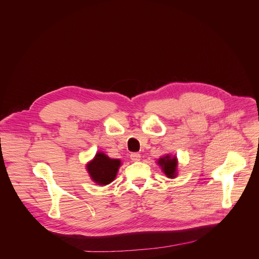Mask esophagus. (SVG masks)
Instances as JSON below:
<instances>
[{
    "label": "esophagus",
    "mask_w": 259,
    "mask_h": 259,
    "mask_svg": "<svg viewBox=\"0 0 259 259\" xmlns=\"http://www.w3.org/2000/svg\"><path fill=\"white\" fill-rule=\"evenodd\" d=\"M140 158H141V156H140V154H138V153H132V154L130 155V159H131L133 162L139 161Z\"/></svg>",
    "instance_id": "34e87169"
}]
</instances>
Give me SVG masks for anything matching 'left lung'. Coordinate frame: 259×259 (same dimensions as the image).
<instances>
[{"label": "left lung", "instance_id": "8db88e82", "mask_svg": "<svg viewBox=\"0 0 259 259\" xmlns=\"http://www.w3.org/2000/svg\"><path fill=\"white\" fill-rule=\"evenodd\" d=\"M160 164V166H162V169L164 171V173L170 177L173 178L176 176V166H177V161L176 158L173 157V159H170L169 156H166L162 159L159 160L158 162Z\"/></svg>", "mask_w": 259, "mask_h": 259}]
</instances>
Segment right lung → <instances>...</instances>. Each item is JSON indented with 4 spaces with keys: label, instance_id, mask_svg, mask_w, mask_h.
Returning a JSON list of instances; mask_svg holds the SVG:
<instances>
[{
    "label": "right lung",
    "instance_id": "add662e5",
    "mask_svg": "<svg viewBox=\"0 0 259 259\" xmlns=\"http://www.w3.org/2000/svg\"><path fill=\"white\" fill-rule=\"evenodd\" d=\"M120 165V160L110 159L104 154L98 153L94 160L89 163L88 171L96 183L100 186H106L115 179Z\"/></svg>",
    "mask_w": 259,
    "mask_h": 259
}]
</instances>
